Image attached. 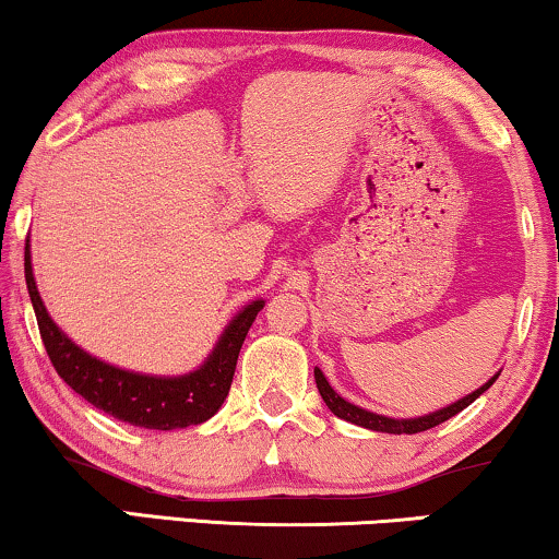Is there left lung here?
I'll use <instances>...</instances> for the list:
<instances>
[{"mask_svg": "<svg viewBox=\"0 0 559 559\" xmlns=\"http://www.w3.org/2000/svg\"><path fill=\"white\" fill-rule=\"evenodd\" d=\"M499 379V373L488 381V384H484L480 389H476V392L463 396V400H457L455 404H450V407H442L440 412H432V415H425V417H415V419H392V417H381V415H373V412H366L361 407H356V404H350L343 400V396H338L333 392V386L328 384L323 371L316 369V384H318V392L320 396H323V402L328 404V409L333 412L335 417L346 419V423H354L358 427H366V430H377V432H392V435H415V432H425L430 430V427H438L440 423H445V419L455 417L457 412H463L465 407H468L471 402H476L480 394L486 392L488 386L493 384V381Z\"/></svg>", "mask_w": 559, "mask_h": 559, "instance_id": "8db88e82", "label": "left lung"}]
</instances>
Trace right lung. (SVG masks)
Returning <instances> with one entry per match:
<instances>
[{"label": "right lung", "instance_id": "right-lung-1", "mask_svg": "<svg viewBox=\"0 0 559 559\" xmlns=\"http://www.w3.org/2000/svg\"><path fill=\"white\" fill-rule=\"evenodd\" d=\"M25 282L35 308L37 328H40L43 346L48 350L58 377L96 409H104L106 415L117 417L121 423L147 427V430H178V427L201 425L216 415L228 396V389H231L241 343L247 338L257 312L264 308V300L247 305L228 323L218 346L213 348L209 361L201 369L186 373V377L163 379L144 377V373L124 371L98 361L75 346L63 331H58L35 287L29 247H25Z\"/></svg>", "mask_w": 559, "mask_h": 559}]
</instances>
